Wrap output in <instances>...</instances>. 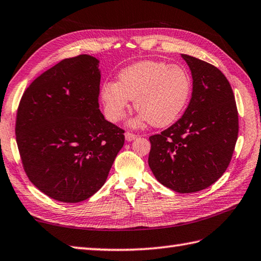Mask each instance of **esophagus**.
I'll return each mask as SVG.
<instances>
[{
	"mask_svg": "<svg viewBox=\"0 0 261 261\" xmlns=\"http://www.w3.org/2000/svg\"><path fill=\"white\" fill-rule=\"evenodd\" d=\"M137 138V135L131 134V132H125V140L126 141H132Z\"/></svg>",
	"mask_w": 261,
	"mask_h": 261,
	"instance_id": "1",
	"label": "esophagus"
}]
</instances>
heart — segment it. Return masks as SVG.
I'll use <instances>...</instances> for the list:
<instances>
[{
  "label": "heart",
  "instance_id": "heart-1",
  "mask_svg": "<svg viewBox=\"0 0 261 261\" xmlns=\"http://www.w3.org/2000/svg\"><path fill=\"white\" fill-rule=\"evenodd\" d=\"M192 91L191 78L177 64L162 61H141L123 69L119 83H107L101 88L105 113L119 122L135 100L139 122L149 121L157 127L173 123L186 109Z\"/></svg>",
  "mask_w": 261,
  "mask_h": 261
}]
</instances>
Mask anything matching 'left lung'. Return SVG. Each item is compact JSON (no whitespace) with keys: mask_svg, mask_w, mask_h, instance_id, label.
I'll return each instance as SVG.
<instances>
[{"mask_svg":"<svg viewBox=\"0 0 261 261\" xmlns=\"http://www.w3.org/2000/svg\"><path fill=\"white\" fill-rule=\"evenodd\" d=\"M192 74V95L180 120L149 137L148 164L163 186L178 193L203 190L231 162L239 134L234 94L216 66L182 54Z\"/></svg>","mask_w":261,"mask_h":261,"instance_id":"1","label":"left lung"}]
</instances>
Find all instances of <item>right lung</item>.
<instances>
[{"label": "right lung", "instance_id": "1", "mask_svg": "<svg viewBox=\"0 0 261 261\" xmlns=\"http://www.w3.org/2000/svg\"><path fill=\"white\" fill-rule=\"evenodd\" d=\"M99 61L64 59L37 76L20 100L15 138L25 174L46 196L80 202L103 187L124 130L99 111Z\"/></svg>", "mask_w": 261, "mask_h": 261}]
</instances>
